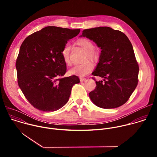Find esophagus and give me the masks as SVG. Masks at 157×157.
<instances>
[{
  "instance_id": "34e87169",
  "label": "esophagus",
  "mask_w": 157,
  "mask_h": 157,
  "mask_svg": "<svg viewBox=\"0 0 157 157\" xmlns=\"http://www.w3.org/2000/svg\"><path fill=\"white\" fill-rule=\"evenodd\" d=\"M79 79H80V81H81V82L84 81H86V79L85 78H83V77H82V76H81V77L79 78Z\"/></svg>"
}]
</instances>
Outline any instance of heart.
Here are the masks:
<instances>
[{
  "label": "heart",
  "mask_w": 157,
  "mask_h": 157,
  "mask_svg": "<svg viewBox=\"0 0 157 157\" xmlns=\"http://www.w3.org/2000/svg\"><path fill=\"white\" fill-rule=\"evenodd\" d=\"M76 44L86 51L84 59H87L89 58L93 61H96L98 59V52L94 48V45L91 41L85 38H82L78 39L76 41ZM70 50L71 47L70 44H66L64 46L61 51V56L63 59L64 63L67 65H70L71 64ZM93 69L94 64L92 61L87 59L81 64L75 65L72 68L70 69L69 72L71 75L82 76L91 72Z\"/></svg>",
  "instance_id": "heart-1"
}]
</instances>
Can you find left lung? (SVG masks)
Masks as SVG:
<instances>
[{
  "mask_svg": "<svg viewBox=\"0 0 157 157\" xmlns=\"http://www.w3.org/2000/svg\"><path fill=\"white\" fill-rule=\"evenodd\" d=\"M81 36L93 40L101 49L99 62L92 74L104 79L97 81L93 77L96 86L89 97L101 108L121 106L139 82V66L130 40L123 32L108 27L85 29Z\"/></svg>",
  "mask_w": 157,
  "mask_h": 157,
  "instance_id": "8db88e82",
  "label": "left lung"
}]
</instances>
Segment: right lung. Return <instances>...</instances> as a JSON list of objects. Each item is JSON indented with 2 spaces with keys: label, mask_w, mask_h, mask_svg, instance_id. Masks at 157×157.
Returning a JSON list of instances; mask_svg holds the SVG:
<instances>
[{
  "label": "right lung",
  "mask_w": 157,
  "mask_h": 157,
  "mask_svg": "<svg viewBox=\"0 0 157 157\" xmlns=\"http://www.w3.org/2000/svg\"><path fill=\"white\" fill-rule=\"evenodd\" d=\"M80 29L47 27L28 36L22 43L15 66L17 82L22 93L35 108L57 110L70 98L71 89L80 82L66 73L61 51Z\"/></svg>",
  "instance_id": "add662e5"
}]
</instances>
